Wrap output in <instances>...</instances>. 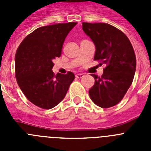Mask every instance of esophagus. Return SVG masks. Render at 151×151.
<instances>
[{
    "label": "esophagus",
    "mask_w": 151,
    "mask_h": 151,
    "mask_svg": "<svg viewBox=\"0 0 151 151\" xmlns=\"http://www.w3.org/2000/svg\"><path fill=\"white\" fill-rule=\"evenodd\" d=\"M76 77L77 78H82L84 77V75L82 74V73H79V74L76 75Z\"/></svg>",
    "instance_id": "34e87169"
}]
</instances>
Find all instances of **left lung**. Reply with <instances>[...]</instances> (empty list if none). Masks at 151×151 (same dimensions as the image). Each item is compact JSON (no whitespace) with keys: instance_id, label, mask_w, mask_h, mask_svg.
Segmentation results:
<instances>
[{"instance_id":"1","label":"left lung","mask_w":151,"mask_h":151,"mask_svg":"<svg viewBox=\"0 0 151 151\" xmlns=\"http://www.w3.org/2000/svg\"><path fill=\"white\" fill-rule=\"evenodd\" d=\"M84 32L95 45L94 60L105 63L101 77L95 79L89 96L96 105L109 108L120 102L132 83L136 58L132 45L122 31L107 23L82 22Z\"/></svg>"}]
</instances>
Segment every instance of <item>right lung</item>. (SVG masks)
Masks as SVG:
<instances>
[{
	"label": "right lung",
	"instance_id": "obj_1",
	"mask_svg": "<svg viewBox=\"0 0 151 151\" xmlns=\"http://www.w3.org/2000/svg\"><path fill=\"white\" fill-rule=\"evenodd\" d=\"M77 22L58 23L38 28L28 35L15 56V75L22 93L33 104L51 109L63 100L75 78L53 73V60L60 57L67 35Z\"/></svg>",
	"mask_w": 151,
	"mask_h": 151
}]
</instances>
